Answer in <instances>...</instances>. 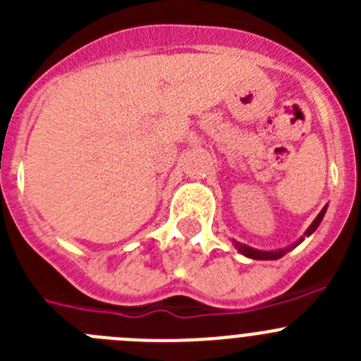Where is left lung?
Wrapping results in <instances>:
<instances>
[{
  "instance_id": "obj_1",
  "label": "left lung",
  "mask_w": 361,
  "mask_h": 361,
  "mask_svg": "<svg viewBox=\"0 0 361 361\" xmlns=\"http://www.w3.org/2000/svg\"><path fill=\"white\" fill-rule=\"evenodd\" d=\"M325 209H327V206H325V208L318 213L317 219L312 220V224L309 226L307 231H305V237H309V235H311V233L314 231L318 226H320L322 219H324V215H325ZM302 240H304V237L300 238V240H296V244H293V245H289V247H286V250H279V251L253 250V247H250V245H245V244H240V242H235V245H237V250L240 251L242 255H245V257H250V258H255V260H276V258H282L283 255L288 253V251H291L293 247H296V245H298Z\"/></svg>"
}]
</instances>
